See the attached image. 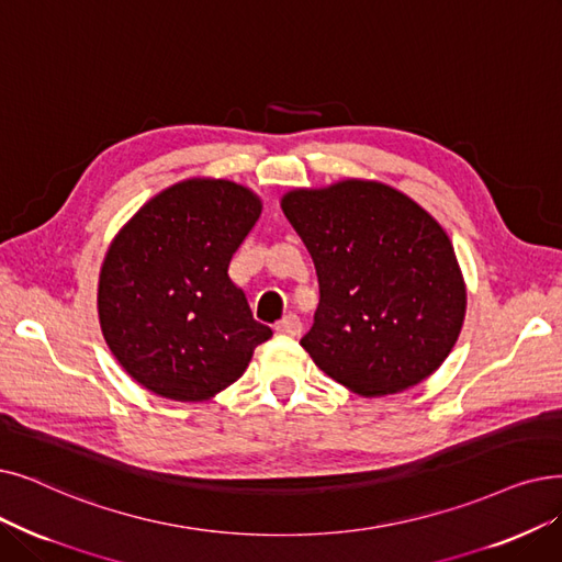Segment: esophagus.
I'll return each instance as SVG.
<instances>
[{
  "label": "esophagus",
  "mask_w": 562,
  "mask_h": 562,
  "mask_svg": "<svg viewBox=\"0 0 562 562\" xmlns=\"http://www.w3.org/2000/svg\"><path fill=\"white\" fill-rule=\"evenodd\" d=\"M276 330H278V335H282V337H299L301 330H303V324H301V319H299L296 314H286L282 322H278Z\"/></svg>",
  "instance_id": "34e87169"
}]
</instances>
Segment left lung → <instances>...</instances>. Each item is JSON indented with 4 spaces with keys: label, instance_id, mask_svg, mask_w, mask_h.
I'll return each mask as SVG.
<instances>
[{
    "label": "left lung",
    "instance_id": "1",
    "mask_svg": "<svg viewBox=\"0 0 562 562\" xmlns=\"http://www.w3.org/2000/svg\"><path fill=\"white\" fill-rule=\"evenodd\" d=\"M280 206L319 278L301 339L316 368L360 397L404 393L441 368L467 316V282L436 217L372 179L294 188Z\"/></svg>",
    "mask_w": 562,
    "mask_h": 562
}]
</instances>
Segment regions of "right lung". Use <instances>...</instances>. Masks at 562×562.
I'll use <instances>...</instances> for the list:
<instances>
[{"mask_svg": "<svg viewBox=\"0 0 562 562\" xmlns=\"http://www.w3.org/2000/svg\"><path fill=\"white\" fill-rule=\"evenodd\" d=\"M261 206L236 181L194 177L154 194L112 238L99 276L101 330L121 368L154 395L215 397L273 335L227 276Z\"/></svg>", "mask_w": 562, "mask_h": 562, "instance_id": "add662e5", "label": "right lung"}]
</instances>
